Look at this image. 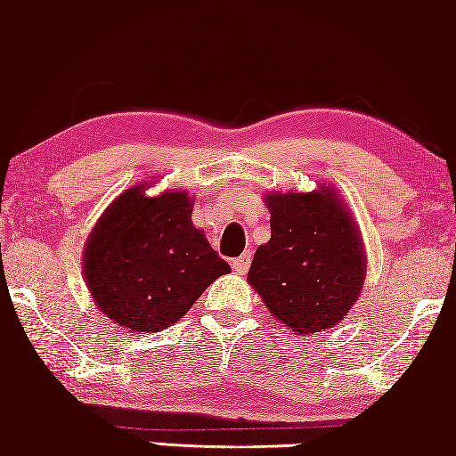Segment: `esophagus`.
Wrapping results in <instances>:
<instances>
[{
    "label": "esophagus",
    "instance_id": "obj_1",
    "mask_svg": "<svg viewBox=\"0 0 456 456\" xmlns=\"http://www.w3.org/2000/svg\"><path fill=\"white\" fill-rule=\"evenodd\" d=\"M249 260H252V254H249V252H245L243 256H239V258H234V260H232L234 273L245 275V271L249 269Z\"/></svg>",
    "mask_w": 456,
    "mask_h": 456
}]
</instances>
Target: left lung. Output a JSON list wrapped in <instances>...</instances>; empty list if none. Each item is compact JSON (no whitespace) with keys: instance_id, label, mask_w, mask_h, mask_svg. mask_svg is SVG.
I'll return each instance as SVG.
<instances>
[{"instance_id":"left-lung-1","label":"left lung","mask_w":456,"mask_h":456,"mask_svg":"<svg viewBox=\"0 0 456 456\" xmlns=\"http://www.w3.org/2000/svg\"><path fill=\"white\" fill-rule=\"evenodd\" d=\"M271 239L256 249L249 284L297 334L340 323L360 297L366 258L353 217L334 189L267 193Z\"/></svg>"}]
</instances>
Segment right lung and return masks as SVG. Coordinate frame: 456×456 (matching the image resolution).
Listing matches in <instances>:
<instances>
[{
  "label": "right lung",
  "mask_w": 456,
  "mask_h": 456,
  "mask_svg": "<svg viewBox=\"0 0 456 456\" xmlns=\"http://www.w3.org/2000/svg\"><path fill=\"white\" fill-rule=\"evenodd\" d=\"M183 191L148 198L135 185L111 202L92 230L84 275L96 305L129 331H161L196 304L230 265L191 224Z\"/></svg>",
  "instance_id": "right-lung-1"
}]
</instances>
